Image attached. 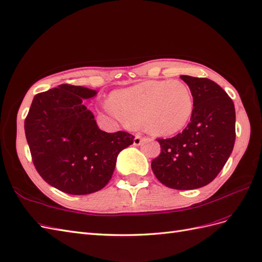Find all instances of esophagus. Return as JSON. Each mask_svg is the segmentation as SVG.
<instances>
[{"label":"esophagus","mask_w":262,"mask_h":262,"mask_svg":"<svg viewBox=\"0 0 262 262\" xmlns=\"http://www.w3.org/2000/svg\"><path fill=\"white\" fill-rule=\"evenodd\" d=\"M142 136H141V133H138L137 136H136V138H134V140H133V144L134 145H140L141 143H142Z\"/></svg>","instance_id":"obj_1"}]
</instances>
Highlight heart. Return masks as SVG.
Listing matches in <instances>:
<instances>
[{
    "label": "heart",
    "instance_id": "obj_1",
    "mask_svg": "<svg viewBox=\"0 0 262 262\" xmlns=\"http://www.w3.org/2000/svg\"><path fill=\"white\" fill-rule=\"evenodd\" d=\"M108 112L132 126L142 125L155 136H173L192 119L194 97L181 80H148L115 91Z\"/></svg>",
    "mask_w": 262,
    "mask_h": 262
}]
</instances>
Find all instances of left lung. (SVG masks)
Wrapping results in <instances>:
<instances>
[{
    "label": "left lung",
    "instance_id": "8db88e82",
    "mask_svg": "<svg viewBox=\"0 0 262 262\" xmlns=\"http://www.w3.org/2000/svg\"><path fill=\"white\" fill-rule=\"evenodd\" d=\"M194 97V112L182 133L158 139L161 153L151 167L174 189H195L213 181L227 162L236 139L235 105L226 91L207 78L181 76Z\"/></svg>",
    "mask_w": 262,
    "mask_h": 262
}]
</instances>
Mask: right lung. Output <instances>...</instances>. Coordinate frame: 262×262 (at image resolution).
<instances>
[{"label":"right lung","mask_w":262,"mask_h":262,"mask_svg":"<svg viewBox=\"0 0 262 262\" xmlns=\"http://www.w3.org/2000/svg\"><path fill=\"white\" fill-rule=\"evenodd\" d=\"M96 90L59 84L34 97L25 119V136L35 168L63 193L86 195L107 185L118 154L133 143L132 134L107 133L82 103Z\"/></svg>","instance_id":"obj_1"}]
</instances>
